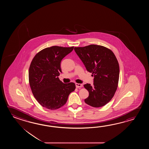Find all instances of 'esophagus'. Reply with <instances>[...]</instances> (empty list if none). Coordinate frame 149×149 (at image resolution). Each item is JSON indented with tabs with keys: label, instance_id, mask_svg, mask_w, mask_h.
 Wrapping results in <instances>:
<instances>
[{
	"label": "esophagus",
	"instance_id": "obj_1",
	"mask_svg": "<svg viewBox=\"0 0 149 149\" xmlns=\"http://www.w3.org/2000/svg\"><path fill=\"white\" fill-rule=\"evenodd\" d=\"M76 86L77 88H81L82 87V84H78V83H76Z\"/></svg>",
	"mask_w": 149,
	"mask_h": 149
}]
</instances>
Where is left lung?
Instances as JSON below:
<instances>
[{"instance_id":"left-lung-1","label":"left lung","mask_w":149,"mask_h":149,"mask_svg":"<svg viewBox=\"0 0 149 149\" xmlns=\"http://www.w3.org/2000/svg\"><path fill=\"white\" fill-rule=\"evenodd\" d=\"M74 49L86 70L94 76L93 85H84L89 92L85 102L95 108L107 104L114 96L119 78V66L114 53L97 45L74 47Z\"/></svg>"}]
</instances>
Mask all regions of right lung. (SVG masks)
I'll return each instance as SVG.
<instances>
[{
  "instance_id": "add662e5",
  "label": "right lung",
  "mask_w": 149,
  "mask_h": 149,
  "mask_svg": "<svg viewBox=\"0 0 149 149\" xmlns=\"http://www.w3.org/2000/svg\"><path fill=\"white\" fill-rule=\"evenodd\" d=\"M74 47L54 46L46 48L35 55L29 70V81L33 95L40 104L49 110L63 106L74 91L73 82L64 84L58 78L61 62Z\"/></svg>"
}]
</instances>
